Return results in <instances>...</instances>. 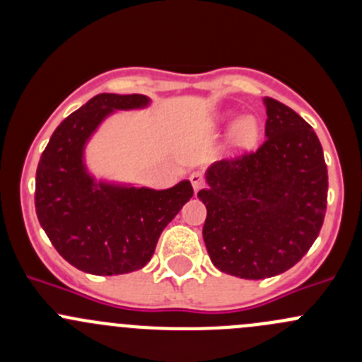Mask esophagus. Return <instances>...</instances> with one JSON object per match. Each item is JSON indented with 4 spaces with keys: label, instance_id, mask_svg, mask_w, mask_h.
<instances>
[{
    "label": "esophagus",
    "instance_id": "obj_1",
    "mask_svg": "<svg viewBox=\"0 0 362 362\" xmlns=\"http://www.w3.org/2000/svg\"><path fill=\"white\" fill-rule=\"evenodd\" d=\"M191 184H192V187H194V191H199V189L203 187L204 178H203V175L199 173V171H194V173L191 175Z\"/></svg>",
    "mask_w": 362,
    "mask_h": 362
}]
</instances>
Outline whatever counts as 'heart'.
<instances>
[{"mask_svg": "<svg viewBox=\"0 0 362 362\" xmlns=\"http://www.w3.org/2000/svg\"><path fill=\"white\" fill-rule=\"evenodd\" d=\"M231 140L238 148L254 147L255 140H257V124H255V120L250 119V117L238 120L231 131Z\"/></svg>", "mask_w": 362, "mask_h": 362, "instance_id": "heart-1", "label": "heart"}]
</instances>
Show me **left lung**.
<instances>
[{"mask_svg":"<svg viewBox=\"0 0 362 362\" xmlns=\"http://www.w3.org/2000/svg\"><path fill=\"white\" fill-rule=\"evenodd\" d=\"M264 144L211 164L208 187L198 192L211 262L249 280L280 275L301 261L327 204V166L315 131L280 101L264 98Z\"/></svg>","mask_w":362,"mask_h":362,"instance_id":"obj_1","label":"left lung"}]
</instances>
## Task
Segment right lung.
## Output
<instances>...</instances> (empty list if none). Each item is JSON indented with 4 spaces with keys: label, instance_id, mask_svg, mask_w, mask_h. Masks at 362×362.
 I'll list each match as a JSON object with an SVG mask.
<instances>
[{
    "label": "right lung",
    "instance_id": "obj_1",
    "mask_svg": "<svg viewBox=\"0 0 362 362\" xmlns=\"http://www.w3.org/2000/svg\"><path fill=\"white\" fill-rule=\"evenodd\" d=\"M147 105L144 94H98L56 127L40 158L36 215L56 250L80 272L122 275L144 268L163 229L194 194L189 180L154 191L98 184L87 173L83 147L101 120Z\"/></svg>",
    "mask_w": 362,
    "mask_h": 362
}]
</instances>
